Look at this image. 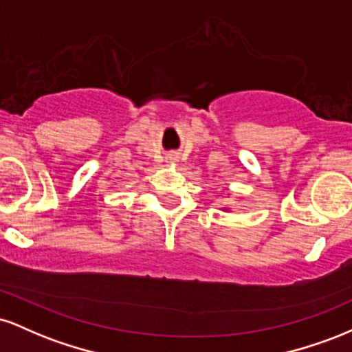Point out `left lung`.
<instances>
[{
	"label": "left lung",
	"instance_id": "left-lung-1",
	"mask_svg": "<svg viewBox=\"0 0 352 352\" xmlns=\"http://www.w3.org/2000/svg\"><path fill=\"white\" fill-rule=\"evenodd\" d=\"M225 210H227V208H225Z\"/></svg>",
	"mask_w": 352,
	"mask_h": 352
}]
</instances>
